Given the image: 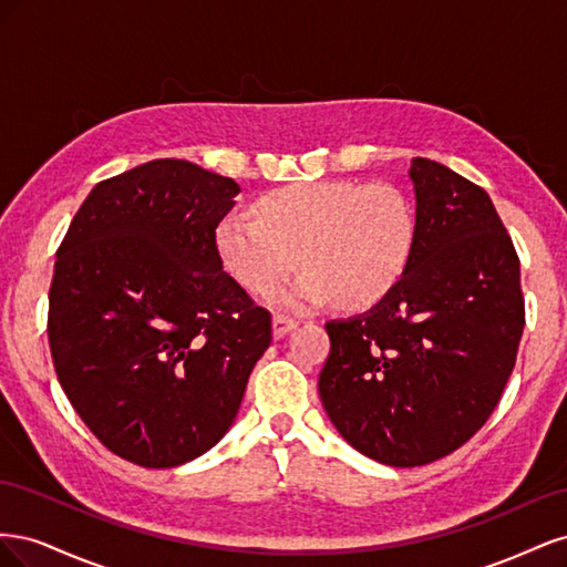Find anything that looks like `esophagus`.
Wrapping results in <instances>:
<instances>
[{"label": "esophagus", "mask_w": 567, "mask_h": 567, "mask_svg": "<svg viewBox=\"0 0 567 567\" xmlns=\"http://www.w3.org/2000/svg\"><path fill=\"white\" fill-rule=\"evenodd\" d=\"M293 329H298V321H296V319H290V317H286V315H274V319H271L274 338H284V336H288Z\"/></svg>", "instance_id": "34e87169"}]
</instances>
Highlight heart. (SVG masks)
<instances>
[{"label": "heart", "instance_id": "1", "mask_svg": "<svg viewBox=\"0 0 567 567\" xmlns=\"http://www.w3.org/2000/svg\"><path fill=\"white\" fill-rule=\"evenodd\" d=\"M255 214L221 217L213 244L221 267L257 296L271 293L300 257L307 269L284 302L336 300L340 310H369L400 286L414 260V205L390 184L298 182L265 194Z\"/></svg>", "mask_w": 567, "mask_h": 567}]
</instances>
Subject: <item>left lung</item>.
<instances>
[{
    "mask_svg": "<svg viewBox=\"0 0 567 567\" xmlns=\"http://www.w3.org/2000/svg\"><path fill=\"white\" fill-rule=\"evenodd\" d=\"M419 238L400 286L326 323L319 398L336 431L394 468L468 442L499 404L525 326L520 262L483 188L414 158Z\"/></svg>",
    "mask_w": 567,
    "mask_h": 567,
    "instance_id": "1",
    "label": "left lung"
}]
</instances>
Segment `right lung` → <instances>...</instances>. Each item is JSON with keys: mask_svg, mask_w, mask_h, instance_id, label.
Returning a JSON list of instances; mask_svg holds the SVG:
<instances>
[{"mask_svg": "<svg viewBox=\"0 0 567 567\" xmlns=\"http://www.w3.org/2000/svg\"><path fill=\"white\" fill-rule=\"evenodd\" d=\"M241 192L161 158L99 182L56 252L49 348L106 450L175 468L213 450L271 342V317L221 267L213 234Z\"/></svg>", "mask_w": 567, "mask_h": 567, "instance_id": "right-lung-1", "label": "right lung"}]
</instances>
